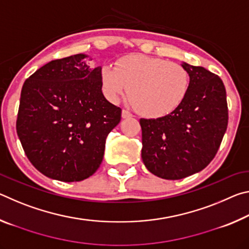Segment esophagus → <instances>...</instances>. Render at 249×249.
<instances>
[{"instance_id":"esophagus-1","label":"esophagus","mask_w":249,"mask_h":249,"mask_svg":"<svg viewBox=\"0 0 249 249\" xmlns=\"http://www.w3.org/2000/svg\"><path fill=\"white\" fill-rule=\"evenodd\" d=\"M122 117H123V119H129V117H132V114H130L128 111H126V109H123V111H122Z\"/></svg>"}]
</instances>
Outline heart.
I'll return each mask as SVG.
<instances>
[{
	"mask_svg": "<svg viewBox=\"0 0 249 249\" xmlns=\"http://www.w3.org/2000/svg\"><path fill=\"white\" fill-rule=\"evenodd\" d=\"M101 81L107 98L117 102L129 92L138 111L147 117L170 114L183 102L190 77L182 66L160 58L134 54L105 65Z\"/></svg>",
	"mask_w": 249,
	"mask_h": 249,
	"instance_id": "obj_1",
	"label": "heart"
}]
</instances>
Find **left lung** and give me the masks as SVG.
I'll use <instances>...</instances> for the list:
<instances>
[{
    "instance_id": "obj_1",
    "label": "left lung",
    "mask_w": 249,
    "mask_h": 249,
    "mask_svg": "<svg viewBox=\"0 0 249 249\" xmlns=\"http://www.w3.org/2000/svg\"><path fill=\"white\" fill-rule=\"evenodd\" d=\"M181 66L190 77L183 102L166 116L140 121L144 165L167 180L203 170L216 155L229 121L221 78L203 67Z\"/></svg>"
}]
</instances>
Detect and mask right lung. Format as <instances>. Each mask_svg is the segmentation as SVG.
<instances>
[{
  "mask_svg": "<svg viewBox=\"0 0 249 249\" xmlns=\"http://www.w3.org/2000/svg\"><path fill=\"white\" fill-rule=\"evenodd\" d=\"M86 53L53 60L25 81L16 130L29 161L50 179L89 178L103 160L105 141L122 109L102 92L101 67Z\"/></svg>",
  "mask_w": 249,
  "mask_h": 249,
  "instance_id": "1",
  "label": "right lung"
}]
</instances>
